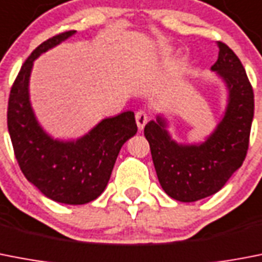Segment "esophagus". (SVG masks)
<instances>
[{
  "instance_id": "34e87169",
  "label": "esophagus",
  "mask_w": 262,
  "mask_h": 262,
  "mask_svg": "<svg viewBox=\"0 0 262 262\" xmlns=\"http://www.w3.org/2000/svg\"><path fill=\"white\" fill-rule=\"evenodd\" d=\"M149 121V114L146 111H138L136 113V122H137L138 129H144L146 122Z\"/></svg>"
}]
</instances>
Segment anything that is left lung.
<instances>
[{
    "mask_svg": "<svg viewBox=\"0 0 262 262\" xmlns=\"http://www.w3.org/2000/svg\"><path fill=\"white\" fill-rule=\"evenodd\" d=\"M219 49L212 70L225 80L229 104L214 133L204 144L182 146L170 140L162 118L145 125L158 181L177 201L193 202L219 192L243 165L249 148L253 88L234 52L221 41Z\"/></svg>",
    "mask_w": 262,
    "mask_h": 262,
    "instance_id": "1",
    "label": "left lung"
}]
</instances>
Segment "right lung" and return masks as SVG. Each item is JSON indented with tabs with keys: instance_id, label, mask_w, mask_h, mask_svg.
<instances>
[{
	"instance_id": "obj_1",
	"label": "right lung",
	"mask_w": 262,
	"mask_h": 262,
	"mask_svg": "<svg viewBox=\"0 0 262 262\" xmlns=\"http://www.w3.org/2000/svg\"><path fill=\"white\" fill-rule=\"evenodd\" d=\"M74 33L67 30L46 39L26 58L10 89L8 129L28 181L53 201L82 205L104 192L121 146L137 133V124L133 112H124L102 120L76 142L54 141L39 127L28 93L33 61Z\"/></svg>"
}]
</instances>
